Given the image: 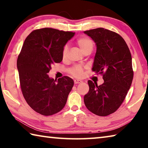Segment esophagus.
<instances>
[{
    "label": "esophagus",
    "instance_id": "34e87169",
    "mask_svg": "<svg viewBox=\"0 0 148 148\" xmlns=\"http://www.w3.org/2000/svg\"><path fill=\"white\" fill-rule=\"evenodd\" d=\"M82 81L79 80V79H74V83L75 84H79V83H82Z\"/></svg>",
    "mask_w": 148,
    "mask_h": 148
}]
</instances>
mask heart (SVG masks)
Listing matches in <instances>:
<instances>
[{
	"label": "heart",
	"mask_w": 148,
	"mask_h": 148,
	"mask_svg": "<svg viewBox=\"0 0 148 148\" xmlns=\"http://www.w3.org/2000/svg\"><path fill=\"white\" fill-rule=\"evenodd\" d=\"M77 44L79 46L81 50L83 52L86 51V49H92L93 48L94 42L92 41V39L88 37H81L77 40ZM69 52V47L67 45L64 46L62 51V58L63 59H65L66 56H67V54ZM71 74L76 77H81L82 76L83 72V68L80 65H76L72 67L71 69Z\"/></svg>",
	"instance_id": "1"
}]
</instances>
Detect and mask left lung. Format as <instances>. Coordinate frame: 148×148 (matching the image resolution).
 I'll use <instances>...</instances> for the list:
<instances>
[{
    "instance_id": "obj_1",
    "label": "left lung",
    "mask_w": 148,
    "mask_h": 148,
    "mask_svg": "<svg viewBox=\"0 0 148 148\" xmlns=\"http://www.w3.org/2000/svg\"><path fill=\"white\" fill-rule=\"evenodd\" d=\"M96 43L92 71L103 76L104 83L88 81L89 91L84 103L89 111L107 116L119 108L131 86L134 71L132 55L123 37L114 31L97 28L84 31Z\"/></svg>"
}]
</instances>
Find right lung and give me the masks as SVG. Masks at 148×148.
Listing matches in <instances>:
<instances>
[{
    "label": "right lung",
    "mask_w": 148,
    "mask_h": 148,
    "mask_svg": "<svg viewBox=\"0 0 148 148\" xmlns=\"http://www.w3.org/2000/svg\"><path fill=\"white\" fill-rule=\"evenodd\" d=\"M75 33L53 28L32 31L17 59L20 88L26 102L38 114L49 116L62 110L74 85L68 76L56 79L47 74L62 61V51Z\"/></svg>",
    "instance_id": "right-lung-1"
}]
</instances>
